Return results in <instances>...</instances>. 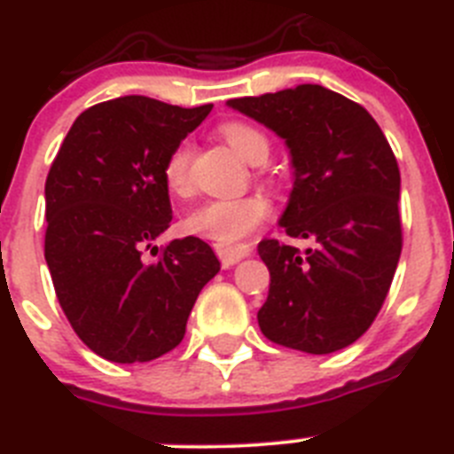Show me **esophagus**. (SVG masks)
Here are the masks:
<instances>
[{
  "instance_id": "1",
  "label": "esophagus",
  "mask_w": 454,
  "mask_h": 454,
  "mask_svg": "<svg viewBox=\"0 0 454 454\" xmlns=\"http://www.w3.org/2000/svg\"><path fill=\"white\" fill-rule=\"evenodd\" d=\"M215 252H218L220 262H223L224 268L234 266L240 259L252 254V247L247 243H236V246H215Z\"/></svg>"
}]
</instances>
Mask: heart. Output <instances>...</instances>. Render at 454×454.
Listing matches in <instances>:
<instances>
[{
    "mask_svg": "<svg viewBox=\"0 0 454 454\" xmlns=\"http://www.w3.org/2000/svg\"><path fill=\"white\" fill-rule=\"evenodd\" d=\"M220 136L236 154L247 163H259L268 156V138L247 122H227L220 127ZM163 182L175 195L191 192V145L179 143L163 163ZM270 215V202L262 192L243 198L207 200L191 208L184 218V230L192 236L214 240L218 246H234L246 239Z\"/></svg>",
    "mask_w": 454,
    "mask_h": 454,
    "instance_id": "1",
    "label": "heart"
}]
</instances>
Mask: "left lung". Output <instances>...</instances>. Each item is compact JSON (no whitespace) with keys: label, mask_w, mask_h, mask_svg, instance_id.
<instances>
[{"label":"left lung","mask_w":454,"mask_h":454,"mask_svg":"<svg viewBox=\"0 0 454 454\" xmlns=\"http://www.w3.org/2000/svg\"><path fill=\"white\" fill-rule=\"evenodd\" d=\"M227 106L284 138L293 188L279 224L300 252L259 243L270 270L259 327L272 343L330 355L355 343L375 320L403 250L400 170L366 108L318 83L230 99Z\"/></svg>","instance_id":"left-lung-1"}]
</instances>
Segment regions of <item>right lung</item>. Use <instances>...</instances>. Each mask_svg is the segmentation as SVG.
I'll return each mask as SVG.
<instances>
[{"label": "right lung", "mask_w": 454, "mask_h": 454, "mask_svg": "<svg viewBox=\"0 0 454 454\" xmlns=\"http://www.w3.org/2000/svg\"><path fill=\"white\" fill-rule=\"evenodd\" d=\"M214 104L172 106L143 95L83 111L45 182V262L72 330L95 355L143 364L182 343L200 291L220 270L195 239L143 252L170 227L168 154Z\"/></svg>", "instance_id": "obj_1"}]
</instances>
